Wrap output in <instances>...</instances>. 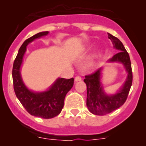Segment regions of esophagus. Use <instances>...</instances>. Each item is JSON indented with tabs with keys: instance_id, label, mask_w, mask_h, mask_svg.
Masks as SVG:
<instances>
[{
	"instance_id": "obj_1",
	"label": "esophagus",
	"mask_w": 146,
	"mask_h": 146,
	"mask_svg": "<svg viewBox=\"0 0 146 146\" xmlns=\"http://www.w3.org/2000/svg\"><path fill=\"white\" fill-rule=\"evenodd\" d=\"M81 77H79V76H76L75 77H74V81L75 82H77V81H80L81 80Z\"/></svg>"
}]
</instances>
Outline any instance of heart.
Masks as SVG:
<instances>
[{"instance_id":"obj_1","label":"heart","mask_w":146,"mask_h":146,"mask_svg":"<svg viewBox=\"0 0 146 146\" xmlns=\"http://www.w3.org/2000/svg\"><path fill=\"white\" fill-rule=\"evenodd\" d=\"M88 49V47H86V46H84V47H82V48H81L80 51H81V52H84V51H86V50H87Z\"/></svg>"}]
</instances>
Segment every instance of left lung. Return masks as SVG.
I'll use <instances>...</instances> for the list:
<instances>
[{
    "mask_svg": "<svg viewBox=\"0 0 146 146\" xmlns=\"http://www.w3.org/2000/svg\"><path fill=\"white\" fill-rule=\"evenodd\" d=\"M113 47L119 52L108 60V63H120L124 67L127 77L123 86L113 94H108L104 90L101 82L103 67L91 74L85 77L84 82L87 86L86 105L89 111L94 115H104L122 106L126 102L130 88L132 84V72L129 53L122 42L116 37L108 33Z\"/></svg>",
    "mask_w": 146,
    "mask_h": 146,
    "instance_id": "left-lung-1",
    "label": "left lung"
}]
</instances>
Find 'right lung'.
<instances>
[{
	"mask_svg": "<svg viewBox=\"0 0 146 146\" xmlns=\"http://www.w3.org/2000/svg\"><path fill=\"white\" fill-rule=\"evenodd\" d=\"M48 33V31L40 32L25 40L18 51L12 69L14 90L19 101L30 114L46 119L57 116L61 112L66 95L74 85V78L68 80L59 77L47 91L35 92L30 90L23 82L20 70L27 46L33 40Z\"/></svg>",
	"mask_w": 146,
	"mask_h": 146,
	"instance_id": "obj_1",
	"label": "right lung"
}]
</instances>
